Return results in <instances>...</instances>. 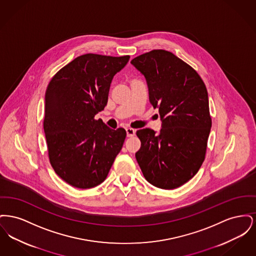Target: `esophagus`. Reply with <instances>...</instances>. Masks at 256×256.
<instances>
[{"label": "esophagus", "mask_w": 256, "mask_h": 256, "mask_svg": "<svg viewBox=\"0 0 256 256\" xmlns=\"http://www.w3.org/2000/svg\"><path fill=\"white\" fill-rule=\"evenodd\" d=\"M126 130V135H128V137H132V136L135 135V130L132 128H128Z\"/></svg>", "instance_id": "34e87169"}]
</instances>
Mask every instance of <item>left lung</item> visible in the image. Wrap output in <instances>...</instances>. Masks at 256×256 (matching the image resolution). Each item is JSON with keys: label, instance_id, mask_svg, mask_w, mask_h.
<instances>
[{"label": "left lung", "instance_id": "8db88e82", "mask_svg": "<svg viewBox=\"0 0 256 256\" xmlns=\"http://www.w3.org/2000/svg\"><path fill=\"white\" fill-rule=\"evenodd\" d=\"M130 63L145 76L150 102L162 121L159 134L152 128L136 132L141 146L135 158L150 184L178 188L206 159L212 126L206 86L194 68L165 50H152Z\"/></svg>", "mask_w": 256, "mask_h": 256}]
</instances>
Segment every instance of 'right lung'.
Segmentation results:
<instances>
[{
	"label": "right lung",
	"instance_id": "add662e5",
	"mask_svg": "<svg viewBox=\"0 0 256 256\" xmlns=\"http://www.w3.org/2000/svg\"><path fill=\"white\" fill-rule=\"evenodd\" d=\"M128 60L86 54L61 68L48 84L43 128L50 163L76 188L102 182L122 150L126 130H111L95 115L104 110L111 80Z\"/></svg>",
	"mask_w": 256,
	"mask_h": 256
}]
</instances>
